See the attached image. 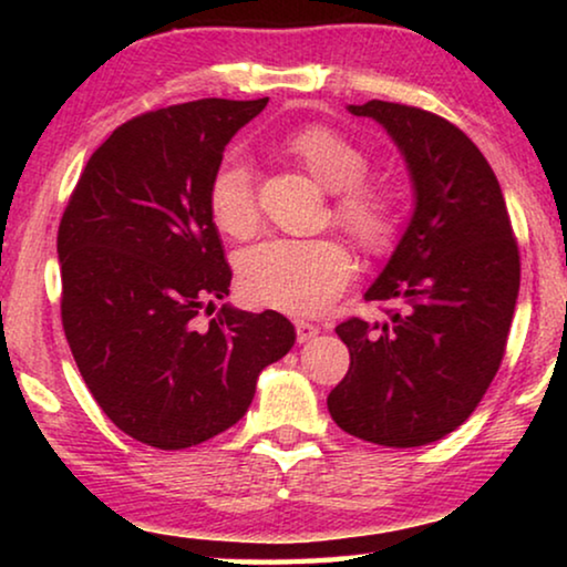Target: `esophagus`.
<instances>
[{"label": "esophagus", "instance_id": "34e87169", "mask_svg": "<svg viewBox=\"0 0 567 567\" xmlns=\"http://www.w3.org/2000/svg\"><path fill=\"white\" fill-rule=\"evenodd\" d=\"M293 328H297V340H299V343H307V340H312L317 332H320V328H317V324L307 322V320H297V322H293Z\"/></svg>", "mask_w": 567, "mask_h": 567}]
</instances>
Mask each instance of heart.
I'll list each match as a JSON object with an SVG mask.
<instances>
[{"mask_svg":"<svg viewBox=\"0 0 567 567\" xmlns=\"http://www.w3.org/2000/svg\"><path fill=\"white\" fill-rule=\"evenodd\" d=\"M286 146L322 185L336 190V214L367 245H382L394 229V200L382 185L367 183V154L338 131L305 126ZM208 214L229 237L258 227L252 173L239 154L214 169L206 193ZM353 274V258L330 237H268L237 258L239 289L260 307L289 315H317L340 297Z\"/></svg>","mask_w":567,"mask_h":567,"instance_id":"heart-1","label":"heart"}]
</instances>
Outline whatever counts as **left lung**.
Here are the masks:
<instances>
[{
    "label": "left lung",
    "mask_w": 567,
    "mask_h": 567,
    "mask_svg": "<svg viewBox=\"0 0 567 567\" xmlns=\"http://www.w3.org/2000/svg\"><path fill=\"white\" fill-rule=\"evenodd\" d=\"M408 162L415 208L367 301L386 322H340L351 367L328 398L340 429L410 449L467 421L498 371L518 297V245L498 177L472 138L436 113L369 100Z\"/></svg>",
    "instance_id": "obj_1"
}]
</instances>
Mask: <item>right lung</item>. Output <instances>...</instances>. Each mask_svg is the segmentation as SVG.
<instances>
[{"label":"right lung","mask_w":567,"mask_h":567,"mask_svg":"<svg viewBox=\"0 0 567 567\" xmlns=\"http://www.w3.org/2000/svg\"><path fill=\"white\" fill-rule=\"evenodd\" d=\"M268 97L136 115L92 154L61 216V322L103 413L154 449H188L247 413L260 371L291 351L284 315L229 297L206 193L224 146Z\"/></svg>","instance_id":"obj_1"}]
</instances>
